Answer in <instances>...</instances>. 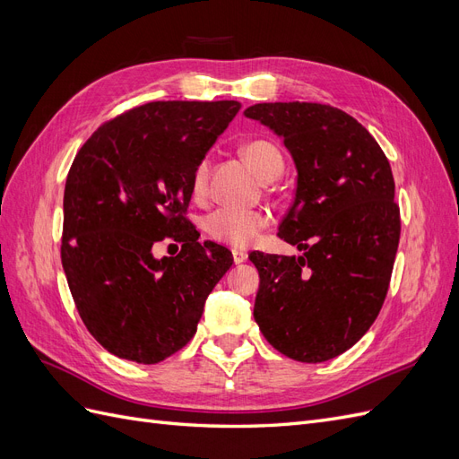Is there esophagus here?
I'll return each instance as SVG.
<instances>
[{"label": "esophagus", "mask_w": 459, "mask_h": 459, "mask_svg": "<svg viewBox=\"0 0 459 459\" xmlns=\"http://www.w3.org/2000/svg\"><path fill=\"white\" fill-rule=\"evenodd\" d=\"M231 255H233V262H235V264H241V262H245V260H247V256H248L245 251H239V248H233Z\"/></svg>", "instance_id": "34e87169"}]
</instances>
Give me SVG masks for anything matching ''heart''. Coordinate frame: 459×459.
<instances>
[{"label": "heart", "mask_w": 459, "mask_h": 459, "mask_svg": "<svg viewBox=\"0 0 459 459\" xmlns=\"http://www.w3.org/2000/svg\"><path fill=\"white\" fill-rule=\"evenodd\" d=\"M243 159L253 166L262 179H273L283 170V155L268 140H251L241 147ZM208 186V160L203 159L193 170L191 189L193 195L203 197ZM270 216L264 211H243V208L220 206L204 218V231L218 243L235 248L251 245L258 233L268 228Z\"/></svg>", "instance_id": "obj_1"}]
</instances>
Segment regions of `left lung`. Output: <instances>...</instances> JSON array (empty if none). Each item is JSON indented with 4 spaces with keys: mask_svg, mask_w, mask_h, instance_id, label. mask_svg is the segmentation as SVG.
Returning a JSON list of instances; mask_svg holds the SVG:
<instances>
[{
    "mask_svg": "<svg viewBox=\"0 0 459 459\" xmlns=\"http://www.w3.org/2000/svg\"><path fill=\"white\" fill-rule=\"evenodd\" d=\"M283 140L297 191L280 238L302 256L251 253L260 287L255 319L275 351L317 364L349 351L377 317L400 239L391 164L373 135L322 103L245 110Z\"/></svg>",
    "mask_w": 459,
    "mask_h": 459,
    "instance_id": "left-lung-1",
    "label": "left lung"
}]
</instances>
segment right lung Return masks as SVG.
<instances>
[{"label": "right lung", "instance_id": "add662e5", "mask_svg": "<svg viewBox=\"0 0 459 459\" xmlns=\"http://www.w3.org/2000/svg\"><path fill=\"white\" fill-rule=\"evenodd\" d=\"M238 101H152L101 124L68 170L63 270L76 310L105 351L159 364L193 339L204 300L233 264L186 218L193 170ZM183 243L159 261L152 245Z\"/></svg>", "mask_w": 459, "mask_h": 459}]
</instances>
